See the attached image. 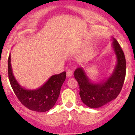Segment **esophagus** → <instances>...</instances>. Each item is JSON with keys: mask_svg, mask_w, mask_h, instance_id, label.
<instances>
[{"mask_svg": "<svg viewBox=\"0 0 135 135\" xmlns=\"http://www.w3.org/2000/svg\"><path fill=\"white\" fill-rule=\"evenodd\" d=\"M73 71L71 69H69L66 71V77H71L72 76Z\"/></svg>", "mask_w": 135, "mask_h": 135, "instance_id": "obj_1", "label": "esophagus"}]
</instances>
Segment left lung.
<instances>
[{
  "mask_svg": "<svg viewBox=\"0 0 135 135\" xmlns=\"http://www.w3.org/2000/svg\"><path fill=\"white\" fill-rule=\"evenodd\" d=\"M112 40V47L117 61L112 74L107 79L100 83H93L83 68H77L74 72V77L79 86L82 102L90 108L101 107L115 99L124 82L126 71L124 54L117 40L114 37Z\"/></svg>",
  "mask_w": 135,
  "mask_h": 135,
  "instance_id": "8db88e82",
  "label": "left lung"
}]
</instances>
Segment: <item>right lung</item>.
<instances>
[{"label": "right lung", "mask_w": 135, "mask_h": 135, "mask_svg": "<svg viewBox=\"0 0 135 135\" xmlns=\"http://www.w3.org/2000/svg\"><path fill=\"white\" fill-rule=\"evenodd\" d=\"M8 76L14 93L21 103L31 110L44 112L55 106L60 95L61 86L66 79V72L52 75L37 89H26L18 83L14 76L10 54L8 58Z\"/></svg>", "instance_id": "1"}]
</instances>
